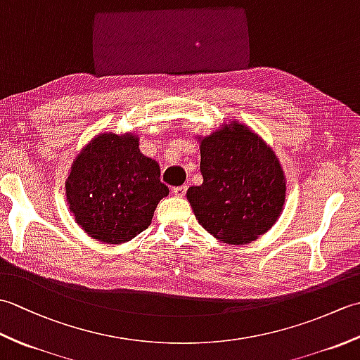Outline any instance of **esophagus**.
<instances>
[{"mask_svg":"<svg viewBox=\"0 0 360 360\" xmlns=\"http://www.w3.org/2000/svg\"><path fill=\"white\" fill-rule=\"evenodd\" d=\"M186 192H187V186L174 187V188L172 190V193H173L174 196H178V198H182V196H186Z\"/></svg>","mask_w":360,"mask_h":360,"instance_id":"1","label":"esophagus"}]
</instances>
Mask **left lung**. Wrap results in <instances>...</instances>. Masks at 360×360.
Wrapping results in <instances>:
<instances>
[{
	"mask_svg": "<svg viewBox=\"0 0 360 360\" xmlns=\"http://www.w3.org/2000/svg\"><path fill=\"white\" fill-rule=\"evenodd\" d=\"M204 182L187 201L205 231L226 244H248L277 223L286 176L275 151L236 119L198 136Z\"/></svg>",
	"mask_w": 360,
	"mask_h": 360,
	"instance_id": "obj_1",
	"label": "left lung"
}]
</instances>
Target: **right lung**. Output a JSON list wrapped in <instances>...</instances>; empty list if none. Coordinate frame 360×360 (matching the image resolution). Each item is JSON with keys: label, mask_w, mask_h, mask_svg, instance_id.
<instances>
[{"label": "right lung", "mask_w": 360, "mask_h": 360, "mask_svg": "<svg viewBox=\"0 0 360 360\" xmlns=\"http://www.w3.org/2000/svg\"><path fill=\"white\" fill-rule=\"evenodd\" d=\"M159 176V164L139 150V134L102 131L72 160L66 201L91 238L127 243L151 224L159 201L168 195Z\"/></svg>", "instance_id": "1"}]
</instances>
